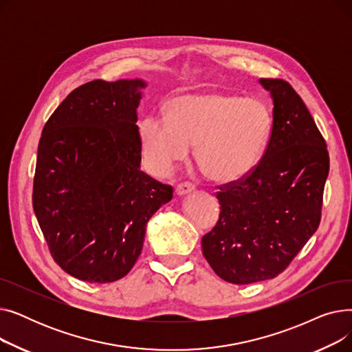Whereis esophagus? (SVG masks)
I'll return each instance as SVG.
<instances>
[{"label":"esophagus","mask_w":352,"mask_h":352,"mask_svg":"<svg viewBox=\"0 0 352 352\" xmlns=\"http://www.w3.org/2000/svg\"><path fill=\"white\" fill-rule=\"evenodd\" d=\"M194 190H195V186H194L192 182H188V181L179 182L178 186H177V188H175V191H177V194H178V195L188 194V192H191V191H194Z\"/></svg>","instance_id":"obj_1"}]
</instances>
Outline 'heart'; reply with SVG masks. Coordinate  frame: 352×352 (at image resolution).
<instances>
[{
  "mask_svg": "<svg viewBox=\"0 0 352 352\" xmlns=\"http://www.w3.org/2000/svg\"><path fill=\"white\" fill-rule=\"evenodd\" d=\"M138 133L144 161L154 174L173 173L195 145L201 171L215 182H232L260 161L271 133V116L258 98L192 92L173 98L165 117H144Z\"/></svg>",
  "mask_w": 352,
  "mask_h": 352,
  "instance_id": "b5f03b06",
  "label": "heart"
}]
</instances>
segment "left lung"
<instances>
[{
    "mask_svg": "<svg viewBox=\"0 0 352 352\" xmlns=\"http://www.w3.org/2000/svg\"><path fill=\"white\" fill-rule=\"evenodd\" d=\"M274 100L271 134L252 171L218 186L219 218L201 239L214 272L231 284L280 275L317 231L329 171L327 144L288 81L261 78Z\"/></svg>",
    "mask_w": 352,
    "mask_h": 352,
    "instance_id": "left-lung-1",
    "label": "left lung"
}]
</instances>
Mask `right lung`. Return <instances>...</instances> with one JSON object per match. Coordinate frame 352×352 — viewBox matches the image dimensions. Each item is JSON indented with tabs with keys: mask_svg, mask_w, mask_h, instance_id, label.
Here are the masks:
<instances>
[{
	"mask_svg": "<svg viewBox=\"0 0 352 352\" xmlns=\"http://www.w3.org/2000/svg\"><path fill=\"white\" fill-rule=\"evenodd\" d=\"M141 80H94L71 91L44 125L32 207L54 261L91 284L131 271L146 223L173 187L140 170Z\"/></svg>",
	"mask_w": 352,
	"mask_h": 352,
	"instance_id": "obj_1",
	"label": "right lung"
}]
</instances>
